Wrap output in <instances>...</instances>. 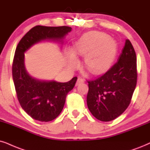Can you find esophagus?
Returning <instances> with one entry per match:
<instances>
[{"instance_id": "obj_1", "label": "esophagus", "mask_w": 150, "mask_h": 150, "mask_svg": "<svg viewBox=\"0 0 150 150\" xmlns=\"http://www.w3.org/2000/svg\"><path fill=\"white\" fill-rule=\"evenodd\" d=\"M84 82V79L82 78V77H77V80L76 81V85L77 86H78V85H80L81 84H82V83Z\"/></svg>"}]
</instances>
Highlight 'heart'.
<instances>
[{
	"label": "heart",
	"instance_id": "1",
	"mask_svg": "<svg viewBox=\"0 0 150 150\" xmlns=\"http://www.w3.org/2000/svg\"><path fill=\"white\" fill-rule=\"evenodd\" d=\"M117 45L115 40L107 34L94 32L87 34L75 43L73 52L69 51L71 62L75 64L74 54L86 56V69L93 73H100L112 63L116 55Z\"/></svg>",
	"mask_w": 150,
	"mask_h": 150
}]
</instances>
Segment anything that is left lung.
<instances>
[{
    "label": "left lung",
    "instance_id": "obj_1",
    "mask_svg": "<svg viewBox=\"0 0 150 150\" xmlns=\"http://www.w3.org/2000/svg\"><path fill=\"white\" fill-rule=\"evenodd\" d=\"M87 81V106L95 117L108 122L122 114L129 105L137 82L136 55L130 41L126 39L116 63Z\"/></svg>",
    "mask_w": 150,
    "mask_h": 150
}]
</instances>
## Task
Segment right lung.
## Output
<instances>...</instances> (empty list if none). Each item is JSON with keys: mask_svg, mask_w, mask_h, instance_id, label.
Here are the masks:
<instances>
[{"mask_svg": "<svg viewBox=\"0 0 150 150\" xmlns=\"http://www.w3.org/2000/svg\"><path fill=\"white\" fill-rule=\"evenodd\" d=\"M72 28L68 26L37 25L25 35L17 45L12 64V77L17 98L23 109L36 120L49 122L55 119L63 109L68 93L77 79L68 82L40 80L31 77L25 66V52L42 41H62Z\"/></svg>", "mask_w": 150, "mask_h": 150, "instance_id": "add662e5", "label": "right lung"}]
</instances>
